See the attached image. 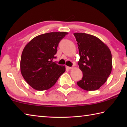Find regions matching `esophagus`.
Here are the masks:
<instances>
[{
  "instance_id": "esophagus-1",
  "label": "esophagus",
  "mask_w": 127,
  "mask_h": 127,
  "mask_svg": "<svg viewBox=\"0 0 127 127\" xmlns=\"http://www.w3.org/2000/svg\"><path fill=\"white\" fill-rule=\"evenodd\" d=\"M66 68L68 69H72L73 68V67H71V66H66Z\"/></svg>"
}]
</instances>
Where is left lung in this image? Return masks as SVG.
I'll return each mask as SVG.
<instances>
[{"label":"left lung","mask_w":127,"mask_h":127,"mask_svg":"<svg viewBox=\"0 0 127 127\" xmlns=\"http://www.w3.org/2000/svg\"><path fill=\"white\" fill-rule=\"evenodd\" d=\"M79 49V68L83 77L77 83L86 91H95L106 82L112 70V56L106 44L96 36L74 33Z\"/></svg>","instance_id":"left-lung-1"}]
</instances>
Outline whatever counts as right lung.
<instances>
[{
  "instance_id": "right-lung-1",
  "label": "right lung",
  "mask_w": 127,
  "mask_h": 127,
  "mask_svg": "<svg viewBox=\"0 0 127 127\" xmlns=\"http://www.w3.org/2000/svg\"><path fill=\"white\" fill-rule=\"evenodd\" d=\"M66 32H49L36 36L23 49L21 58V72L30 86L38 91L50 89L65 72V66L59 65L55 58L57 47Z\"/></svg>"
}]
</instances>
